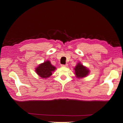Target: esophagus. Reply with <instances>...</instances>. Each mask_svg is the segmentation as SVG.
<instances>
[{
	"mask_svg": "<svg viewBox=\"0 0 123 123\" xmlns=\"http://www.w3.org/2000/svg\"><path fill=\"white\" fill-rule=\"evenodd\" d=\"M61 67H67L68 66V64H62L61 66Z\"/></svg>",
	"mask_w": 123,
	"mask_h": 123,
	"instance_id": "esophagus-1",
	"label": "esophagus"
}]
</instances>
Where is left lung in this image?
I'll list each match as a JSON object with an SVG mask.
<instances>
[{
  "label": "left lung",
  "mask_w": 123,
  "mask_h": 123,
  "mask_svg": "<svg viewBox=\"0 0 123 123\" xmlns=\"http://www.w3.org/2000/svg\"><path fill=\"white\" fill-rule=\"evenodd\" d=\"M75 74L78 78H83L88 75L89 73V70L84 66L80 62L76 64L74 68Z\"/></svg>",
  "instance_id": "left-lung-1"
}]
</instances>
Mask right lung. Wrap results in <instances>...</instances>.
I'll return each instance as SVG.
<instances>
[{
	"instance_id": "obj_1",
	"label": "right lung",
	"mask_w": 123,
	"mask_h": 123,
	"mask_svg": "<svg viewBox=\"0 0 123 123\" xmlns=\"http://www.w3.org/2000/svg\"><path fill=\"white\" fill-rule=\"evenodd\" d=\"M56 67L51 64L49 61H46L43 63L39 64V66L36 68V73L42 78L46 79L49 78L52 75Z\"/></svg>"
}]
</instances>
